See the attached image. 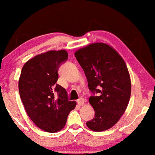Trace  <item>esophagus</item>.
<instances>
[{
    "label": "esophagus",
    "mask_w": 155,
    "mask_h": 155,
    "mask_svg": "<svg viewBox=\"0 0 155 155\" xmlns=\"http://www.w3.org/2000/svg\"><path fill=\"white\" fill-rule=\"evenodd\" d=\"M78 103L80 104V105H83L84 104V99L83 97H80V98L78 99Z\"/></svg>",
    "instance_id": "34e87169"
}]
</instances>
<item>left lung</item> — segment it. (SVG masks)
Returning <instances> with one entry per match:
<instances>
[{"instance_id":"8db88e82","label":"left lung","mask_w":155,"mask_h":155,"mask_svg":"<svg viewBox=\"0 0 155 155\" xmlns=\"http://www.w3.org/2000/svg\"><path fill=\"white\" fill-rule=\"evenodd\" d=\"M75 56L84 70L95 117L86 123L94 132L110 129L127 109L131 96L129 71L120 54L104 43H94L78 49Z\"/></svg>"}]
</instances>
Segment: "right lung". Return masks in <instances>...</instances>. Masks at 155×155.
<instances>
[{"label": "right lung", "instance_id": "obj_1", "mask_svg": "<svg viewBox=\"0 0 155 155\" xmlns=\"http://www.w3.org/2000/svg\"><path fill=\"white\" fill-rule=\"evenodd\" d=\"M65 50L37 54L23 66L18 90L25 111L38 127L54 133L62 130L70 111L76 106L66 89L56 84L58 69L67 60Z\"/></svg>", "mask_w": 155, "mask_h": 155}]
</instances>
